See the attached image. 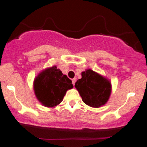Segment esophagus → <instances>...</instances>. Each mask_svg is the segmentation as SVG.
<instances>
[{"mask_svg":"<svg viewBox=\"0 0 147 147\" xmlns=\"http://www.w3.org/2000/svg\"><path fill=\"white\" fill-rule=\"evenodd\" d=\"M72 84H73V85H75V82H76V78H74V79H72Z\"/></svg>","mask_w":147,"mask_h":147,"instance_id":"obj_1","label":"esophagus"}]
</instances>
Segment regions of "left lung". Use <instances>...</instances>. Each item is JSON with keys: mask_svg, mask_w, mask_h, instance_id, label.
<instances>
[{"mask_svg": "<svg viewBox=\"0 0 147 147\" xmlns=\"http://www.w3.org/2000/svg\"><path fill=\"white\" fill-rule=\"evenodd\" d=\"M75 87L82 101L92 107L105 105L111 94L110 82L90 69L82 72V78L75 82Z\"/></svg>", "mask_w": 147, "mask_h": 147, "instance_id": "8db88e82", "label": "left lung"}]
</instances>
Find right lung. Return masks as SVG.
I'll return each instance as SVG.
<instances>
[{"mask_svg": "<svg viewBox=\"0 0 147 147\" xmlns=\"http://www.w3.org/2000/svg\"><path fill=\"white\" fill-rule=\"evenodd\" d=\"M72 87V80L55 66L40 72L34 82L37 98L47 107L59 105L63 101L67 90Z\"/></svg>", "mask_w": 147, "mask_h": 147, "instance_id": "obj_1", "label": "right lung"}]
</instances>
